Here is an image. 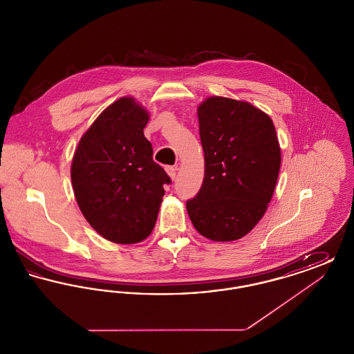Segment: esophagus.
Listing matches in <instances>:
<instances>
[{"mask_svg": "<svg viewBox=\"0 0 354 354\" xmlns=\"http://www.w3.org/2000/svg\"><path fill=\"white\" fill-rule=\"evenodd\" d=\"M176 171H178L176 166H166V172L169 174V176L172 180L176 178Z\"/></svg>", "mask_w": 354, "mask_h": 354, "instance_id": "esophagus-1", "label": "esophagus"}]
</instances>
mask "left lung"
<instances>
[{
	"label": "left lung",
	"mask_w": 354,
	"mask_h": 354,
	"mask_svg": "<svg viewBox=\"0 0 354 354\" xmlns=\"http://www.w3.org/2000/svg\"><path fill=\"white\" fill-rule=\"evenodd\" d=\"M203 185L187 212L201 235L234 241L252 231L272 199L281 152L272 119L248 102L209 97L198 107Z\"/></svg>",
	"instance_id": "1"
}]
</instances>
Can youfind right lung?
<instances>
[{
  "label": "right lung",
  "instance_id": "right-lung-1",
  "mask_svg": "<svg viewBox=\"0 0 354 354\" xmlns=\"http://www.w3.org/2000/svg\"><path fill=\"white\" fill-rule=\"evenodd\" d=\"M149 118L134 98L123 97L102 111L73 156L71 183L84 219L118 244L139 243L151 234L163 185L171 183L143 134Z\"/></svg>",
  "mask_w": 354,
  "mask_h": 354
}]
</instances>
